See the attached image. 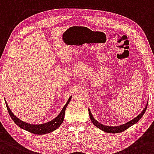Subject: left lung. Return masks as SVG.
Returning <instances> with one entry per match:
<instances>
[{"mask_svg":"<svg viewBox=\"0 0 154 154\" xmlns=\"http://www.w3.org/2000/svg\"><path fill=\"white\" fill-rule=\"evenodd\" d=\"M147 106H148V102H147L146 107H145L144 109L143 110V111L141 112V113H140V114L138 115L136 117V118L133 119L132 120L129 121V122H127V123L122 124V125H119V126H115V127H111V126H106V125H104V124H102L101 123H100V122H98L97 121L96 119H94V117H93V116H92V114H91L90 110L88 109V110H89V117H90L91 122H92L93 124H94V126H96L97 128L101 129V130L104 131V132H105L113 133V134H114V133H119V132H124V130H126V129L129 128V127H132V125H134V124H135L136 123H137V122H138V121H139L140 119L142 118L143 116L144 115L145 112H146V110L147 108Z\"/></svg>","mask_w":154,"mask_h":154,"instance_id":"left-lung-1","label":"left lung"}]
</instances>
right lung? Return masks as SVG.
I'll return each instance as SVG.
<instances>
[{
  "instance_id": "right-lung-1",
  "label": "right lung",
  "mask_w": 154,
  "mask_h": 154,
  "mask_svg": "<svg viewBox=\"0 0 154 154\" xmlns=\"http://www.w3.org/2000/svg\"><path fill=\"white\" fill-rule=\"evenodd\" d=\"M72 96H70L69 97V99L67 101L66 104L64 105V107L62 109L60 113H59V115L56 118L52 119L51 121H49V122H46V123L41 124H32L29 123H26V122H23V121L20 120V119L17 118V117L12 113V111L10 110L9 107L6 103V100H5V103H6V108H7L8 112L9 113L10 116L12 119V120L14 122V123L18 126L19 127L22 129H25L26 131H28L32 134H47V133L51 132L53 131H54L55 129H57L61 125L62 123L64 121V117H65V109H66L67 106L70 103V100H71Z\"/></svg>"
}]
</instances>
